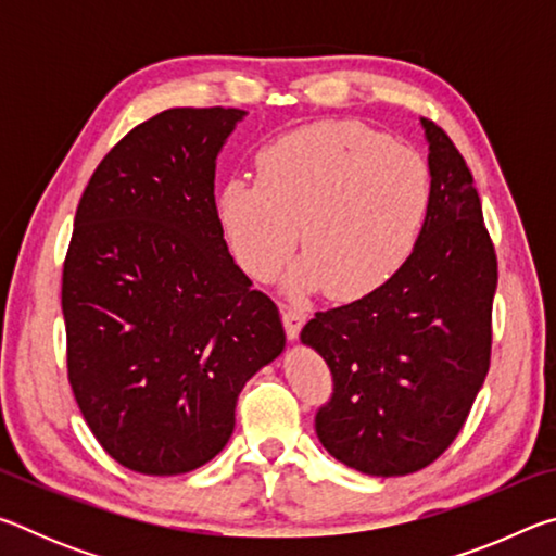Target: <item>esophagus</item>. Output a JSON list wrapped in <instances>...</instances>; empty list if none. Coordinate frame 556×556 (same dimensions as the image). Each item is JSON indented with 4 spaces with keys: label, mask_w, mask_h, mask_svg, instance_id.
<instances>
[{
    "label": "esophagus",
    "mask_w": 556,
    "mask_h": 556,
    "mask_svg": "<svg viewBox=\"0 0 556 556\" xmlns=\"http://www.w3.org/2000/svg\"><path fill=\"white\" fill-rule=\"evenodd\" d=\"M279 314H281V324H285L287 336L291 338V341H294V338H299V333H301V326L306 324V312H304V308H299V306L281 304Z\"/></svg>",
    "instance_id": "34e87169"
}]
</instances>
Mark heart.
<instances>
[{"mask_svg": "<svg viewBox=\"0 0 556 556\" xmlns=\"http://www.w3.org/2000/svg\"><path fill=\"white\" fill-rule=\"evenodd\" d=\"M255 164L257 181L230 178L215 195L248 277L275 279L296 240L306 252L287 285L299 294L357 301L407 265L431 203L429 168L414 149L361 122L328 119L271 139Z\"/></svg>", "mask_w": 556, "mask_h": 556, "instance_id": "heart-1", "label": "heart"}]
</instances>
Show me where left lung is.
Returning a JSON list of instances; mask_svg holds the SVG:
<instances>
[{
    "label": "left lung",
    "mask_w": 556,
    "mask_h": 556,
    "mask_svg": "<svg viewBox=\"0 0 556 556\" xmlns=\"http://www.w3.org/2000/svg\"><path fill=\"white\" fill-rule=\"evenodd\" d=\"M421 125L431 203L407 265L301 331L333 378L316 412L318 439L341 464L382 478L444 454L491 368L495 248L464 156L434 122Z\"/></svg>",
    "instance_id": "obj_1"
}]
</instances>
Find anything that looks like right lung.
<instances>
[{
  "mask_svg": "<svg viewBox=\"0 0 556 556\" xmlns=\"http://www.w3.org/2000/svg\"><path fill=\"white\" fill-rule=\"evenodd\" d=\"M235 108H172L98 164L63 262L65 357L100 446L178 476L220 454L244 382L285 351L267 294L235 265L215 213V159Z\"/></svg>",
  "mask_w": 556,
  "mask_h": 556,
  "instance_id": "1",
  "label": "right lung"
}]
</instances>
